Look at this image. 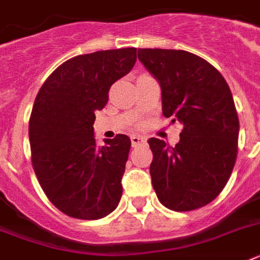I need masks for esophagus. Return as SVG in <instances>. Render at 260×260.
I'll return each mask as SVG.
<instances>
[{
  "label": "esophagus",
  "mask_w": 260,
  "mask_h": 260,
  "mask_svg": "<svg viewBox=\"0 0 260 260\" xmlns=\"http://www.w3.org/2000/svg\"><path fill=\"white\" fill-rule=\"evenodd\" d=\"M131 143H132L134 147H136V145H140L143 143H145V139L143 136H139V135H134V136H131Z\"/></svg>",
  "instance_id": "34e87169"
}]
</instances>
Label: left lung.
I'll return each mask as SVG.
<instances>
[{
    "label": "left lung",
    "instance_id": "1",
    "mask_svg": "<svg viewBox=\"0 0 260 260\" xmlns=\"http://www.w3.org/2000/svg\"><path fill=\"white\" fill-rule=\"evenodd\" d=\"M137 57L159 81L164 117L183 124L175 147L148 140L153 189L170 210L200 208L220 193L235 166L239 119L229 84L185 50L139 49Z\"/></svg>",
    "mask_w": 260,
    "mask_h": 260
}]
</instances>
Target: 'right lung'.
I'll list each match as a JSON object with an SVG mask.
<instances>
[{
    "mask_svg": "<svg viewBox=\"0 0 260 260\" xmlns=\"http://www.w3.org/2000/svg\"><path fill=\"white\" fill-rule=\"evenodd\" d=\"M135 62L136 48L76 56L36 96L29 120L31 164L48 199L72 218H104L121 199L131 140L117 135L96 147L94 112L104 108L112 84Z\"/></svg>",
    "mask_w": 260,
    "mask_h": 260,
    "instance_id": "add662e5",
    "label": "right lung"
}]
</instances>
